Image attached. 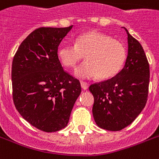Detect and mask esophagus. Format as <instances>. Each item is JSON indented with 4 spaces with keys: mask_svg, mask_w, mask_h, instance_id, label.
I'll return each instance as SVG.
<instances>
[{
    "mask_svg": "<svg viewBox=\"0 0 159 159\" xmlns=\"http://www.w3.org/2000/svg\"><path fill=\"white\" fill-rule=\"evenodd\" d=\"M81 87L83 90H87L89 87V84L85 82H81Z\"/></svg>",
    "mask_w": 159,
    "mask_h": 159,
    "instance_id": "esophagus-1",
    "label": "esophagus"
}]
</instances>
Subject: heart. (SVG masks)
I'll list each match as a JSON object with an SVG mask.
<instances>
[{
  "label": "heart",
  "mask_w": 159,
  "mask_h": 159,
  "mask_svg": "<svg viewBox=\"0 0 159 159\" xmlns=\"http://www.w3.org/2000/svg\"><path fill=\"white\" fill-rule=\"evenodd\" d=\"M85 55L87 62L75 69L74 76L79 79H108L116 76L126 60L123 43L104 34L90 31L79 35L75 44L61 46L57 57L62 65L74 67Z\"/></svg>",
  "instance_id": "1"
}]
</instances>
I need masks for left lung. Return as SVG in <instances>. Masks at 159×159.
I'll list each match as a JSON object with an SVG mask.
<instances>
[{
    "mask_svg": "<svg viewBox=\"0 0 159 159\" xmlns=\"http://www.w3.org/2000/svg\"><path fill=\"white\" fill-rule=\"evenodd\" d=\"M128 52L122 69L109 80L91 85L94 97L92 114L100 128L118 131L130 125L147 102L149 65L139 42L127 29Z\"/></svg>",
    "mask_w": 159,
    "mask_h": 159,
    "instance_id": "8db88e82",
    "label": "left lung"
}]
</instances>
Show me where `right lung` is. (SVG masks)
I'll use <instances>...</instances> for the list:
<instances>
[{
	"label": "right lung",
	"instance_id": "1",
	"mask_svg": "<svg viewBox=\"0 0 159 159\" xmlns=\"http://www.w3.org/2000/svg\"><path fill=\"white\" fill-rule=\"evenodd\" d=\"M72 26L37 29L21 43L12 62L16 110L31 125L44 132L67 125L82 92L79 81L65 72L57 57L58 46Z\"/></svg>",
	"mask_w": 159,
	"mask_h": 159
}]
</instances>
